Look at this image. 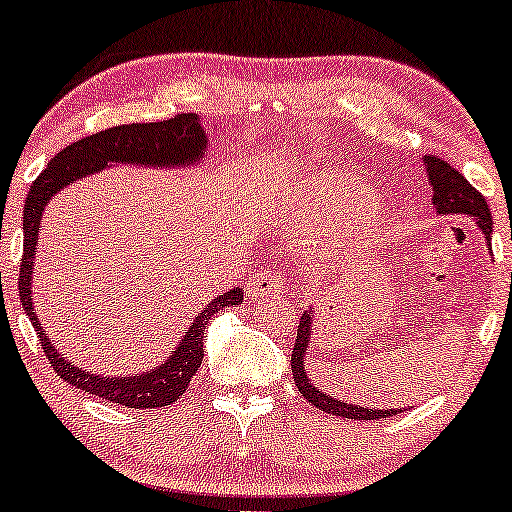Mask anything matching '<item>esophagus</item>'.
<instances>
[{
  "label": "esophagus",
  "mask_w": 512,
  "mask_h": 512,
  "mask_svg": "<svg viewBox=\"0 0 512 512\" xmlns=\"http://www.w3.org/2000/svg\"><path fill=\"white\" fill-rule=\"evenodd\" d=\"M249 293L251 298H261V296H279V293H284V284H282V277L277 275V272L272 270H263L261 275H258L254 282L249 286Z\"/></svg>",
  "instance_id": "esophagus-1"
}]
</instances>
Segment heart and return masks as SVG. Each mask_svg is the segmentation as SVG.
Instances as JSON below:
<instances>
[{"mask_svg": "<svg viewBox=\"0 0 512 512\" xmlns=\"http://www.w3.org/2000/svg\"><path fill=\"white\" fill-rule=\"evenodd\" d=\"M370 188L345 172L321 170L303 181L291 221L300 233H326L368 207Z\"/></svg>", "mask_w": 512, "mask_h": 512, "instance_id": "obj_1", "label": "heart"}]
</instances>
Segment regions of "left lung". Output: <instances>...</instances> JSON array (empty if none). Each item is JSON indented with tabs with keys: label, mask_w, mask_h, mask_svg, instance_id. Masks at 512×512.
<instances>
[{
	"label": "left lung",
	"mask_w": 512,
	"mask_h": 512,
	"mask_svg": "<svg viewBox=\"0 0 512 512\" xmlns=\"http://www.w3.org/2000/svg\"><path fill=\"white\" fill-rule=\"evenodd\" d=\"M424 167L426 177H429V186L433 188L431 202L436 207L438 214H468L473 216L475 223H478L480 233L485 235L487 249L492 254V212H489L487 202L482 195L475 191V188L468 184V181L461 177V174L454 170L450 163L440 160L436 156H424ZM314 333V307L305 310L303 317H300L296 345H293L291 354V373L293 380H296V387L300 394H303L307 401H310L314 408L328 412V415L335 417H347V419H384L398 415V408H363V405H354L347 401H340L333 394H326L324 389H319V384L312 382V377L307 375V359L310 356V342Z\"/></svg>",
	"instance_id": "1"
}]
</instances>
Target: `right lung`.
Here are the masks:
<instances>
[{
  "label": "right lung",
  "instance_id": "obj_1",
  "mask_svg": "<svg viewBox=\"0 0 512 512\" xmlns=\"http://www.w3.org/2000/svg\"><path fill=\"white\" fill-rule=\"evenodd\" d=\"M207 130L198 114H181L170 121L160 123H132L118 125L97 132V135L83 137L79 142L69 144L62 149L46 170L34 179L25 198L23 209V263H20V303L30 317L34 331H37L41 347L53 363V370L62 380L72 387L88 391L104 398L109 403L125 405V408H165L172 405L188 389L191 377L198 373L202 363V340H205V328L209 319L223 307H235L244 300V291L233 286L223 296L202 307L195 314L193 324L181 335L174 352L142 373L132 375H97L93 370L79 368L69 356H65L48 338L41 321L34 312L32 303V272L34 258L39 247V223L44 209L53 200L55 193L67 188L74 181L86 179L88 174H97L114 165H137L153 167V170H188L195 167L205 156L207 149Z\"/></svg>",
  "mask_w": 512,
  "mask_h": 512
}]
</instances>
